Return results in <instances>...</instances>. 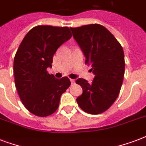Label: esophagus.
<instances>
[{"label":"esophagus","mask_w":146,"mask_h":146,"mask_svg":"<svg viewBox=\"0 0 146 146\" xmlns=\"http://www.w3.org/2000/svg\"><path fill=\"white\" fill-rule=\"evenodd\" d=\"M70 82L72 84H75L76 83V80H73V79H70Z\"/></svg>","instance_id":"obj_1"}]
</instances>
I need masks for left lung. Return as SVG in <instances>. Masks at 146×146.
Wrapping results in <instances>:
<instances>
[{
	"label": "left lung",
	"mask_w": 146,
	"mask_h": 146,
	"mask_svg": "<svg viewBox=\"0 0 146 146\" xmlns=\"http://www.w3.org/2000/svg\"><path fill=\"white\" fill-rule=\"evenodd\" d=\"M86 57V64L92 66L95 78L92 83L80 78L82 94L76 98L82 111L99 114L107 111L119 96L125 71L124 53L115 37L100 24L70 28Z\"/></svg>",
	"instance_id": "obj_1"
}]
</instances>
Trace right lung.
<instances>
[{"label": "right lung", "mask_w": 146, "mask_h": 146, "mask_svg": "<svg viewBox=\"0 0 146 146\" xmlns=\"http://www.w3.org/2000/svg\"><path fill=\"white\" fill-rule=\"evenodd\" d=\"M68 27L37 26L22 41L13 61L15 86L22 103L29 112L47 117L57 111L60 96L70 86L68 77L49 74L53 56L71 38Z\"/></svg>", "instance_id": "right-lung-1"}]
</instances>
